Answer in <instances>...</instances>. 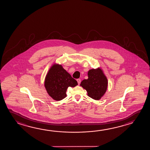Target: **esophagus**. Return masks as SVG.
I'll return each instance as SVG.
<instances>
[{
  "instance_id": "esophagus-1",
  "label": "esophagus",
  "mask_w": 150,
  "mask_h": 150,
  "mask_svg": "<svg viewBox=\"0 0 150 150\" xmlns=\"http://www.w3.org/2000/svg\"><path fill=\"white\" fill-rule=\"evenodd\" d=\"M76 81L78 82V84L79 85L80 83H81V79H78L77 80H76Z\"/></svg>"
}]
</instances>
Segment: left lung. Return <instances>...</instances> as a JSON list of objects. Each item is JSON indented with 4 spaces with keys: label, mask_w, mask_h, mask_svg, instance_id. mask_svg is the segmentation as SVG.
Instances as JSON below:
<instances>
[{
    "label": "left lung",
    "mask_w": 150,
    "mask_h": 150,
    "mask_svg": "<svg viewBox=\"0 0 150 150\" xmlns=\"http://www.w3.org/2000/svg\"><path fill=\"white\" fill-rule=\"evenodd\" d=\"M107 79L100 69H91L88 72V79L82 81L80 86L86 89L89 97L100 100L107 90Z\"/></svg>",
    "instance_id": "8db88e82"
}]
</instances>
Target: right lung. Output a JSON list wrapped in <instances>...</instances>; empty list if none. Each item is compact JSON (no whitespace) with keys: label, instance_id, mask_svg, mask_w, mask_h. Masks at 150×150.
I'll return each mask as SVG.
<instances>
[{"label":"right lung","instance_id":"add662e5","mask_svg":"<svg viewBox=\"0 0 150 150\" xmlns=\"http://www.w3.org/2000/svg\"><path fill=\"white\" fill-rule=\"evenodd\" d=\"M76 85L77 81L59 64H54L46 76V91L56 100H60L66 98L68 88L74 87Z\"/></svg>","mask_w":150,"mask_h":150}]
</instances>
